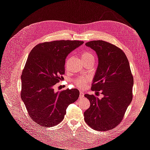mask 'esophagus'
Segmentation results:
<instances>
[{
    "label": "esophagus",
    "mask_w": 150,
    "mask_h": 150,
    "mask_svg": "<svg viewBox=\"0 0 150 150\" xmlns=\"http://www.w3.org/2000/svg\"><path fill=\"white\" fill-rule=\"evenodd\" d=\"M79 97H80V98H83L84 97V93L83 91H80Z\"/></svg>",
    "instance_id": "esophagus-1"
}]
</instances>
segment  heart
<instances>
[{
    "mask_svg": "<svg viewBox=\"0 0 150 150\" xmlns=\"http://www.w3.org/2000/svg\"><path fill=\"white\" fill-rule=\"evenodd\" d=\"M81 59L83 62L89 61L94 60V56L93 54L89 51H83L81 54ZM89 78L88 77H79L75 80V84L78 88H82L86 85V84L88 83Z\"/></svg>",
    "mask_w": 150,
    "mask_h": 150,
    "instance_id": "1",
    "label": "heart"
}]
</instances>
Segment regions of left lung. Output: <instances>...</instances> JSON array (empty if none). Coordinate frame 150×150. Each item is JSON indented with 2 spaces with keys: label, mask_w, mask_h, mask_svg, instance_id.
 Returning <instances> with one entry per match:
<instances>
[{
  "label": "left lung",
  "mask_w": 150,
  "mask_h": 150,
  "mask_svg": "<svg viewBox=\"0 0 150 150\" xmlns=\"http://www.w3.org/2000/svg\"><path fill=\"white\" fill-rule=\"evenodd\" d=\"M86 46L96 52L98 65L91 90L100 91L103 98L84 95L90 107L84 112V120L96 131H107L119 125L133 99V77L129 61L121 49L104 40H93Z\"/></svg>",
  "instance_id": "left-lung-1"
}]
</instances>
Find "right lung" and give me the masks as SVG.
Instances as JSON below:
<instances>
[{
    "label": "right lung",
    "instance_id": "add662e5",
    "mask_svg": "<svg viewBox=\"0 0 150 150\" xmlns=\"http://www.w3.org/2000/svg\"><path fill=\"white\" fill-rule=\"evenodd\" d=\"M84 43L55 40L39 44L29 54L22 72L21 99L35 122L54 126L64 119L66 109L78 99V89L55 91L54 86L64 74L66 58Z\"/></svg>",
    "mask_w": 150,
    "mask_h": 150
}]
</instances>
